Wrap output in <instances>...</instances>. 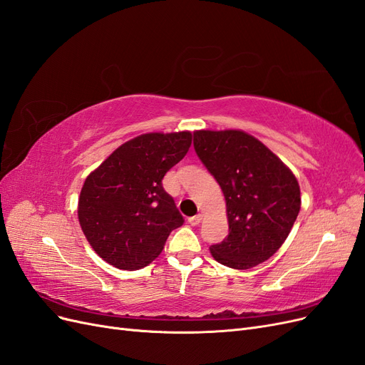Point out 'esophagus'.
<instances>
[{
	"instance_id": "obj_1",
	"label": "esophagus",
	"mask_w": 365,
	"mask_h": 365,
	"mask_svg": "<svg viewBox=\"0 0 365 365\" xmlns=\"http://www.w3.org/2000/svg\"><path fill=\"white\" fill-rule=\"evenodd\" d=\"M201 219H202V215H196V216H192V217H189V224H190V225H200Z\"/></svg>"
}]
</instances>
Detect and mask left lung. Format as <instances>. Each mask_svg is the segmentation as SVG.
I'll list each match as a JSON object with an SVG mask.
<instances>
[{"mask_svg":"<svg viewBox=\"0 0 365 365\" xmlns=\"http://www.w3.org/2000/svg\"><path fill=\"white\" fill-rule=\"evenodd\" d=\"M193 146L227 202L230 233L210 247L212 256L235 269L268 260L300 212V185L294 173L244 130H196Z\"/></svg>","mask_w":365,"mask_h":365,"instance_id":"left-lung-1","label":"left lung"}]
</instances>
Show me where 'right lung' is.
Here are the masks:
<instances>
[{"label":"right lung","instance_id":"right-lung-1","mask_svg":"<svg viewBox=\"0 0 365 365\" xmlns=\"http://www.w3.org/2000/svg\"><path fill=\"white\" fill-rule=\"evenodd\" d=\"M192 145L189 130L150 132L117 148L83 182L77 216L105 262L134 271L160 256L170 231L184 224L163 178Z\"/></svg>","mask_w":365,"mask_h":365}]
</instances>
